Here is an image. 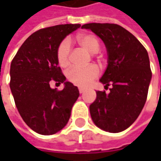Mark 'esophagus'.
I'll return each mask as SVG.
<instances>
[{
	"label": "esophagus",
	"mask_w": 161,
	"mask_h": 161,
	"mask_svg": "<svg viewBox=\"0 0 161 161\" xmlns=\"http://www.w3.org/2000/svg\"><path fill=\"white\" fill-rule=\"evenodd\" d=\"M78 91H79V93H81V94H82V93H84V91H85V89H84V88L79 87L78 88Z\"/></svg>",
	"instance_id": "1"
}]
</instances>
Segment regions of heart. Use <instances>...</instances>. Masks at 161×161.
I'll return each mask as SVG.
<instances>
[{
    "mask_svg": "<svg viewBox=\"0 0 161 161\" xmlns=\"http://www.w3.org/2000/svg\"><path fill=\"white\" fill-rule=\"evenodd\" d=\"M77 41L84 50L90 53H97L100 49V42L97 37L93 34H81L77 37ZM71 45L69 39L64 40L60 43L57 50V58L60 66L66 67L70 64ZM99 69L97 65L91 64L87 67H71L67 70L66 77L68 80L78 86H87L91 81L97 78L99 75Z\"/></svg>",
    "mask_w": 161,
    "mask_h": 161,
    "instance_id": "b5f03b06",
    "label": "heart"
}]
</instances>
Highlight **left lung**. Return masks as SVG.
Segmentation results:
<instances>
[{
	"label": "left lung",
	"mask_w": 161,
	"mask_h": 161,
	"mask_svg": "<svg viewBox=\"0 0 161 161\" xmlns=\"http://www.w3.org/2000/svg\"><path fill=\"white\" fill-rule=\"evenodd\" d=\"M82 28L96 33L107 48L108 66L100 82L110 92L97 91L90 106L98 128L119 133L130 127L141 114L147 97L152 71L148 53L131 33L117 24L89 23Z\"/></svg>",
	"instance_id": "1"
}]
</instances>
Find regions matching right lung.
<instances>
[{"instance_id":"obj_1","label":"right lung","mask_w":161,"mask_h":161,"mask_svg":"<svg viewBox=\"0 0 161 161\" xmlns=\"http://www.w3.org/2000/svg\"><path fill=\"white\" fill-rule=\"evenodd\" d=\"M81 26L65 24L46 27L30 35L19 47L10 66V89L23 121L40 135H50L67 124L79 97L77 86L58 66L57 50L65 37ZM65 84L62 91L49 87Z\"/></svg>"}]
</instances>
